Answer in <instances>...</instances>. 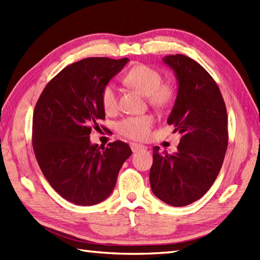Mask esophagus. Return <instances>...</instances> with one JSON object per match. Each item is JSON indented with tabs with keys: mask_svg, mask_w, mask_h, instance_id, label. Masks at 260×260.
<instances>
[{
	"mask_svg": "<svg viewBox=\"0 0 260 260\" xmlns=\"http://www.w3.org/2000/svg\"><path fill=\"white\" fill-rule=\"evenodd\" d=\"M131 148H132V151H133L134 153H136V152L146 150V146L141 145V144H137V143H131Z\"/></svg>",
	"mask_w": 260,
	"mask_h": 260,
	"instance_id": "esophagus-1",
	"label": "esophagus"
}]
</instances>
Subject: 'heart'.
<instances>
[{"label": "heart", "mask_w": 260, "mask_h": 260, "mask_svg": "<svg viewBox=\"0 0 260 260\" xmlns=\"http://www.w3.org/2000/svg\"><path fill=\"white\" fill-rule=\"evenodd\" d=\"M161 71L147 64H137L124 77V82L145 95L148 103L158 109H165L173 104L176 97V88L172 82H162ZM101 103L104 110L110 114L118 107L117 88L114 84L105 85L101 92ZM154 118L151 115L126 117L118 123L120 135L127 139L142 141L150 135Z\"/></svg>", "instance_id": "b5f03b06"}]
</instances>
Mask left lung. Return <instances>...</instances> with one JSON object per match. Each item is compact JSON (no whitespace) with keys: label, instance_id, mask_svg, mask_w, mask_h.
<instances>
[{"label":"left lung","instance_id":"8db88e82","mask_svg":"<svg viewBox=\"0 0 260 260\" xmlns=\"http://www.w3.org/2000/svg\"><path fill=\"white\" fill-rule=\"evenodd\" d=\"M163 61L178 79L168 124L181 140L173 154L154 146L150 183L159 200L184 207L206 194L221 170L228 146L227 109L217 82L200 63L183 54Z\"/></svg>","mask_w":260,"mask_h":260}]
</instances>
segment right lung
Masks as SVG:
<instances>
[{"label": "right lung", "mask_w": 260, "mask_h": 260, "mask_svg": "<svg viewBox=\"0 0 260 260\" xmlns=\"http://www.w3.org/2000/svg\"><path fill=\"white\" fill-rule=\"evenodd\" d=\"M128 58H86L53 77L39 97L32 120V145L49 183L77 206H93L113 192L127 143L107 147L90 143V132L105 118L101 92Z\"/></svg>", "instance_id": "1"}]
</instances>
